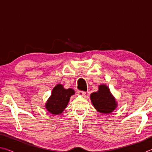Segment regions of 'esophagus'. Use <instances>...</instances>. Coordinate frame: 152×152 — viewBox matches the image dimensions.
Masks as SVG:
<instances>
[{"mask_svg":"<svg viewBox=\"0 0 152 152\" xmlns=\"http://www.w3.org/2000/svg\"><path fill=\"white\" fill-rule=\"evenodd\" d=\"M86 92H84V91H78V95H80V96H84L86 95Z\"/></svg>","mask_w":152,"mask_h":152,"instance_id":"esophagus-1","label":"esophagus"}]
</instances>
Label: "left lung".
Instances as JSON below:
<instances>
[{"label":"left lung","mask_w":152,"mask_h":152,"mask_svg":"<svg viewBox=\"0 0 152 152\" xmlns=\"http://www.w3.org/2000/svg\"><path fill=\"white\" fill-rule=\"evenodd\" d=\"M90 97L94 109L99 113L110 114L117 107L116 99L105 84H101L99 91L92 92Z\"/></svg>","instance_id":"1"}]
</instances>
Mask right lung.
Returning a JSON list of instances; mask_svg holds the SVG:
<instances>
[{
  "label": "right lung",
  "mask_w": 152,
  "mask_h": 152,
  "mask_svg": "<svg viewBox=\"0 0 152 152\" xmlns=\"http://www.w3.org/2000/svg\"><path fill=\"white\" fill-rule=\"evenodd\" d=\"M74 94L75 91L72 88L66 89L62 84H57L45 104L46 110L52 115H60L66 108L72 95Z\"/></svg>",
  "instance_id": "right-lung-1"
}]
</instances>
